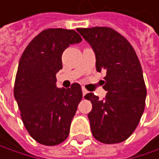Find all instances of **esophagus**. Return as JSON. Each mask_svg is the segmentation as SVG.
<instances>
[{
	"mask_svg": "<svg viewBox=\"0 0 159 159\" xmlns=\"http://www.w3.org/2000/svg\"><path fill=\"white\" fill-rule=\"evenodd\" d=\"M82 93H83V96H85L88 93V90L85 88H82Z\"/></svg>",
	"mask_w": 159,
	"mask_h": 159,
	"instance_id": "1",
	"label": "esophagus"
}]
</instances>
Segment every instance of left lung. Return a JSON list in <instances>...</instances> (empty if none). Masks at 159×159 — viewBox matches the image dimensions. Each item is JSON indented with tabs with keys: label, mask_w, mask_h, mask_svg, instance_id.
Wrapping results in <instances>:
<instances>
[{
	"label": "left lung",
	"mask_w": 159,
	"mask_h": 159,
	"mask_svg": "<svg viewBox=\"0 0 159 159\" xmlns=\"http://www.w3.org/2000/svg\"><path fill=\"white\" fill-rule=\"evenodd\" d=\"M91 46L96 70H106L104 100L93 93L85 98L92 104L88 117L93 137L113 144L127 139L137 128L145 107L146 87L138 55L120 34L108 27L78 28Z\"/></svg>",
	"instance_id": "8db88e82"
}]
</instances>
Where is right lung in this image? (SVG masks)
I'll use <instances>...</instances> for the list:
<instances>
[{
	"label": "right lung",
	"mask_w": 159,
	"mask_h": 159,
	"mask_svg": "<svg viewBox=\"0 0 159 159\" xmlns=\"http://www.w3.org/2000/svg\"><path fill=\"white\" fill-rule=\"evenodd\" d=\"M82 41L74 30L47 29L34 39L19 62L14 96L30 136L39 143L57 145L69 136L70 123L82 100L81 86L56 87L62 53Z\"/></svg>",
	"instance_id": "add662e5"
}]
</instances>
